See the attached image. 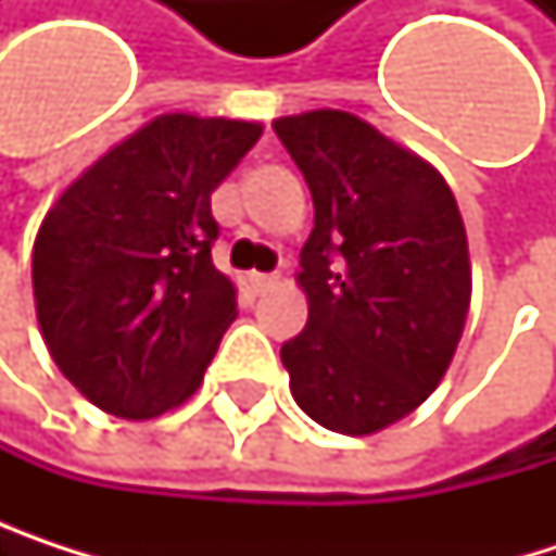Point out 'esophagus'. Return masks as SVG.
I'll use <instances>...</instances> for the list:
<instances>
[{
  "mask_svg": "<svg viewBox=\"0 0 556 556\" xmlns=\"http://www.w3.org/2000/svg\"><path fill=\"white\" fill-rule=\"evenodd\" d=\"M251 286H254V292H267V289H274L277 286V274H251Z\"/></svg>",
  "mask_w": 556,
  "mask_h": 556,
  "instance_id": "34e87169",
  "label": "esophagus"
}]
</instances>
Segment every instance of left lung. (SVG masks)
Masks as SVG:
<instances>
[{
    "mask_svg": "<svg viewBox=\"0 0 556 556\" xmlns=\"http://www.w3.org/2000/svg\"><path fill=\"white\" fill-rule=\"evenodd\" d=\"M274 131L315 202L295 274L308 321L279 351L292 399L328 431L377 434L438 389L464 334L473 286L457 199L351 112L286 115Z\"/></svg>",
    "mask_w": 556,
    "mask_h": 556,
    "instance_id": "1",
    "label": "left lung"
}]
</instances>
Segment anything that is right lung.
I'll return each instance as SVG.
<instances>
[{"mask_svg": "<svg viewBox=\"0 0 556 556\" xmlns=\"http://www.w3.org/2000/svg\"><path fill=\"white\" fill-rule=\"evenodd\" d=\"M261 135V122L157 115L48 208L31 254L41 338L102 412L157 418L202 383L238 318L212 264V192Z\"/></svg>", "mask_w": 556, "mask_h": 556, "instance_id": "1", "label": "right lung"}]
</instances>
